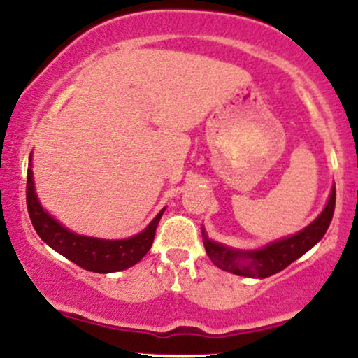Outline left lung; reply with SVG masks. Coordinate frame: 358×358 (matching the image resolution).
<instances>
[{
    "mask_svg": "<svg viewBox=\"0 0 358 358\" xmlns=\"http://www.w3.org/2000/svg\"><path fill=\"white\" fill-rule=\"evenodd\" d=\"M335 188L330 193L327 207L308 227L299 231L291 237H285L276 242H271L262 249L256 250H239L227 248V245L213 242L207 237L205 229H202L203 245L208 257L217 268L227 271V273L237 274L245 278L264 279L279 273L291 262L296 261L303 254L308 252L316 242L322 241V237L330 227V222L334 219L335 212Z\"/></svg>",
    "mask_w": 358,
    "mask_h": 358,
    "instance_id": "left-lung-1",
    "label": "left lung"
}]
</instances>
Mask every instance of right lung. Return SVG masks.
Masks as SVG:
<instances>
[{
    "mask_svg": "<svg viewBox=\"0 0 358 358\" xmlns=\"http://www.w3.org/2000/svg\"><path fill=\"white\" fill-rule=\"evenodd\" d=\"M27 207L31 224H34L40 239L47 242L52 249L67 257L69 261L76 262L77 266L92 271V273H116V271L127 269L141 261L153 244L156 227L165 212L163 208L145 231L136 234L134 237H129V239L106 241L79 236V234L65 229L53 219L50 213L43 210L36 199L31 163L27 175Z\"/></svg>",
    "mask_w": 358,
    "mask_h": 358,
    "instance_id": "add662e5",
    "label": "right lung"
}]
</instances>
